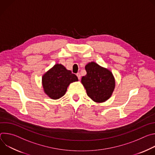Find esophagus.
<instances>
[{"mask_svg":"<svg viewBox=\"0 0 155 155\" xmlns=\"http://www.w3.org/2000/svg\"><path fill=\"white\" fill-rule=\"evenodd\" d=\"M77 77H78V80H80V78H81V75H80V73H77Z\"/></svg>","mask_w":155,"mask_h":155,"instance_id":"obj_1","label":"esophagus"}]
</instances>
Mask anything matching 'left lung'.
I'll return each mask as SVG.
<instances>
[{
	"label": "left lung",
	"mask_w": 155,
	"mask_h": 155,
	"mask_svg": "<svg viewBox=\"0 0 155 155\" xmlns=\"http://www.w3.org/2000/svg\"><path fill=\"white\" fill-rule=\"evenodd\" d=\"M86 75L81 83L87 96L96 102H102L111 96L115 88V79L112 72L92 62L85 66Z\"/></svg>",
	"instance_id": "obj_1"
}]
</instances>
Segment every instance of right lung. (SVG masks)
<instances>
[{
  "instance_id": "right-lung-1",
  "label": "right lung",
  "mask_w": 155,
  "mask_h": 155,
  "mask_svg": "<svg viewBox=\"0 0 155 155\" xmlns=\"http://www.w3.org/2000/svg\"><path fill=\"white\" fill-rule=\"evenodd\" d=\"M75 81H78L77 77L61 64H56L42 77L44 91L53 99L63 96L69 84Z\"/></svg>"
}]
</instances>
